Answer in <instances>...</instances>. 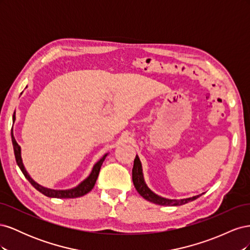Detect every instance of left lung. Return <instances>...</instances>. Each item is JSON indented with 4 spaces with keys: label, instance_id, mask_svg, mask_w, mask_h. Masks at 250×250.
I'll return each instance as SVG.
<instances>
[{
    "label": "left lung",
    "instance_id": "8db88e82",
    "mask_svg": "<svg viewBox=\"0 0 250 250\" xmlns=\"http://www.w3.org/2000/svg\"><path fill=\"white\" fill-rule=\"evenodd\" d=\"M132 181L134 188H137L138 193L142 196L144 199H146L150 202H153L158 206H166V207H175V206H183L190 201H193L200 197V195L193 196V197L184 198V199H168L162 197V196L155 194L153 191H151L148 188L147 184L145 183V179H144V174H143V168H142V163L140 161V157L137 155L134 158V164L132 168Z\"/></svg>",
    "mask_w": 250,
    "mask_h": 250
}]
</instances>
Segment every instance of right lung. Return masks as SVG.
Instances as JSON below:
<instances>
[{
	"label": "right lung",
	"mask_w": 250,
	"mask_h": 250,
	"mask_svg": "<svg viewBox=\"0 0 250 250\" xmlns=\"http://www.w3.org/2000/svg\"><path fill=\"white\" fill-rule=\"evenodd\" d=\"M13 123H14V117H13ZM11 140H12V145H13L14 156H16L17 164L20 167L21 171L22 172V174H24L25 177L29 180V183L31 184L37 191H40L42 194L46 195L47 197H51V198H62H62H77V197H81V196L87 194L94 188V186L96 184V180L98 178V175H99L101 166L108 154V153L104 154L100 158V160L94 165L92 172L89 173V175L84 180H82L78 186H76L75 188H67V190H54V188H49L41 186L40 184H37L36 181L34 179H32V177L29 175V173L27 172L25 166H24V163H22V160H21V146L17 143L16 139H14L12 130H11Z\"/></svg>",
	"instance_id": "add662e5"
}]
</instances>
